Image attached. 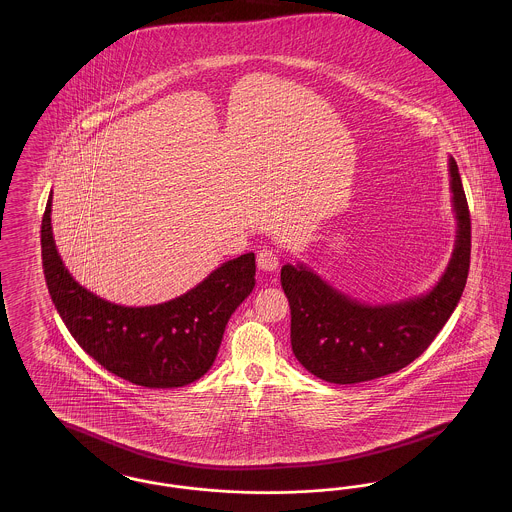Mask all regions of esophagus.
Masks as SVG:
<instances>
[{
  "label": "esophagus",
  "instance_id": "obj_1",
  "mask_svg": "<svg viewBox=\"0 0 512 512\" xmlns=\"http://www.w3.org/2000/svg\"><path fill=\"white\" fill-rule=\"evenodd\" d=\"M257 265L265 272H272L278 268V255L272 249H261L257 253Z\"/></svg>",
  "mask_w": 512,
  "mask_h": 512
}]
</instances>
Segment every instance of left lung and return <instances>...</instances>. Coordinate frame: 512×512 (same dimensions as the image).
<instances>
[{
	"label": "left lung",
	"mask_w": 512,
	"mask_h": 512,
	"mask_svg": "<svg viewBox=\"0 0 512 512\" xmlns=\"http://www.w3.org/2000/svg\"><path fill=\"white\" fill-rule=\"evenodd\" d=\"M457 242L438 286L403 303L370 307L336 292L303 265H284L280 282L292 311L295 359L330 384H357L411 365L438 336L463 295L470 268V211L449 159Z\"/></svg>",
	"instance_id": "1"
}]
</instances>
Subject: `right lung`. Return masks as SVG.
<instances>
[{
    "label": "right lung",
    "mask_w": 512,
    "mask_h": 512,
    "mask_svg": "<svg viewBox=\"0 0 512 512\" xmlns=\"http://www.w3.org/2000/svg\"><path fill=\"white\" fill-rule=\"evenodd\" d=\"M42 219V265L51 301L76 343L105 370L144 388H182L217 359L228 318L255 286V255L213 270L201 284L153 307H122L88 292L63 265Z\"/></svg>",
    "instance_id": "obj_1"
}]
</instances>
